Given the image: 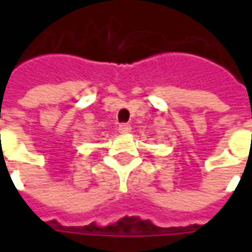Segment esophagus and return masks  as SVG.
Instances as JSON below:
<instances>
[{
    "label": "esophagus",
    "mask_w": 252,
    "mask_h": 252,
    "mask_svg": "<svg viewBox=\"0 0 252 252\" xmlns=\"http://www.w3.org/2000/svg\"><path fill=\"white\" fill-rule=\"evenodd\" d=\"M119 132L120 133H128V132H131V126L129 124H121V126H119Z\"/></svg>",
    "instance_id": "esophagus-1"
}]
</instances>
